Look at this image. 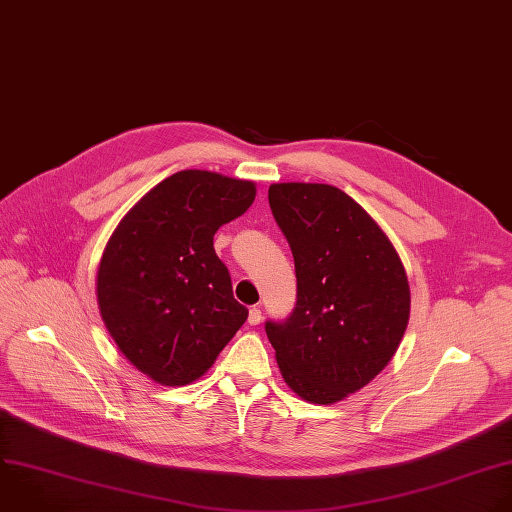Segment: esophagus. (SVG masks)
I'll return each mask as SVG.
<instances>
[{"instance_id": "34e87169", "label": "esophagus", "mask_w": 512, "mask_h": 512, "mask_svg": "<svg viewBox=\"0 0 512 512\" xmlns=\"http://www.w3.org/2000/svg\"><path fill=\"white\" fill-rule=\"evenodd\" d=\"M251 325H257L261 323V309L259 307H251L249 309V319H247Z\"/></svg>"}]
</instances>
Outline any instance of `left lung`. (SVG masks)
Listing matches in <instances>:
<instances>
[{
    "instance_id": "1",
    "label": "left lung",
    "mask_w": 512,
    "mask_h": 512,
    "mask_svg": "<svg viewBox=\"0 0 512 512\" xmlns=\"http://www.w3.org/2000/svg\"><path fill=\"white\" fill-rule=\"evenodd\" d=\"M269 205L295 259L297 303L265 331L285 384L305 402L335 404L394 358L410 319L408 275L382 227L344 191L275 183Z\"/></svg>"
}]
</instances>
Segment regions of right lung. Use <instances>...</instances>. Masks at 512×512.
<instances>
[{
  "label": "right lung",
  "instance_id": "1",
  "mask_svg": "<svg viewBox=\"0 0 512 512\" xmlns=\"http://www.w3.org/2000/svg\"><path fill=\"white\" fill-rule=\"evenodd\" d=\"M253 181L181 170L116 225L96 273L102 321L122 356L160 386L215 364L249 311L233 297L213 235L255 201Z\"/></svg>",
  "mask_w": 512,
  "mask_h": 512
}]
</instances>
